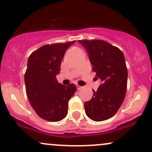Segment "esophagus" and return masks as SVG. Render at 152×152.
I'll return each instance as SVG.
<instances>
[{
    "instance_id": "obj_1",
    "label": "esophagus",
    "mask_w": 152,
    "mask_h": 152,
    "mask_svg": "<svg viewBox=\"0 0 152 152\" xmlns=\"http://www.w3.org/2000/svg\"><path fill=\"white\" fill-rule=\"evenodd\" d=\"M81 88H82V86H79V85H78V84H76V88H77V90H79V89H81Z\"/></svg>"
}]
</instances>
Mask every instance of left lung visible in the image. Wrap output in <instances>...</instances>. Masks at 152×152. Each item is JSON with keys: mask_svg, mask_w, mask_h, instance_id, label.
<instances>
[{"mask_svg": "<svg viewBox=\"0 0 152 152\" xmlns=\"http://www.w3.org/2000/svg\"><path fill=\"white\" fill-rule=\"evenodd\" d=\"M78 42L86 50L92 70L101 81L97 91L93 90L91 99L84 103L85 112L93 121H105L117 112L126 95L128 71L124 56L119 48L106 41Z\"/></svg>", "mask_w": 152, "mask_h": 152, "instance_id": "1", "label": "left lung"}]
</instances>
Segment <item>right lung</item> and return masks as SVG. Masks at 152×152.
<instances>
[{"label": "right lung", "mask_w": 152, "mask_h": 152, "mask_svg": "<svg viewBox=\"0 0 152 152\" xmlns=\"http://www.w3.org/2000/svg\"><path fill=\"white\" fill-rule=\"evenodd\" d=\"M75 42L45 45L28 59L24 76L26 94L36 114L46 121H58L66 117L68 102L76 91L74 83L64 86L56 78L66 50Z\"/></svg>", "instance_id": "obj_1"}]
</instances>
